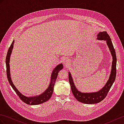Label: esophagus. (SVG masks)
<instances>
[{
    "instance_id": "1",
    "label": "esophagus",
    "mask_w": 124,
    "mask_h": 124,
    "mask_svg": "<svg viewBox=\"0 0 124 124\" xmlns=\"http://www.w3.org/2000/svg\"><path fill=\"white\" fill-rule=\"evenodd\" d=\"M69 61H68L67 60H65V61H64V65L65 66H68L69 65Z\"/></svg>"
}]
</instances>
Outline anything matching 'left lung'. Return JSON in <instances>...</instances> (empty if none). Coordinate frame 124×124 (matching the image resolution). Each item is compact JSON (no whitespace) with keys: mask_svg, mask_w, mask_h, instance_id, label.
<instances>
[{"mask_svg":"<svg viewBox=\"0 0 124 124\" xmlns=\"http://www.w3.org/2000/svg\"><path fill=\"white\" fill-rule=\"evenodd\" d=\"M98 40L106 41L107 45L113 57V61L111 70L110 74L108 80L107 82L105 85L101 88V90L94 93H82L76 88L74 83L73 81L72 76L70 72H69V82L71 85V90L74 97L80 102L87 104H92L100 103L106 97L108 93L110 87H112L113 83L115 81L116 75V55L115 49L114 48L113 44L112 43L110 37L108 34L107 32L103 31L100 32L97 35Z\"/></svg>","mask_w":124,"mask_h":124,"instance_id":"left-lung-1","label":"left lung"}]
</instances>
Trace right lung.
<instances>
[{
	"instance_id": "add662e5",
	"label": "right lung",
	"mask_w": 124,
	"mask_h": 124,
	"mask_svg": "<svg viewBox=\"0 0 124 124\" xmlns=\"http://www.w3.org/2000/svg\"><path fill=\"white\" fill-rule=\"evenodd\" d=\"M14 41H12L11 46L9 47L8 49V52L7 54L6 59V70H7V76L8 78V80L9 82V84L13 88L15 92L18 95V96L21 99V100L23 101L24 103H26L29 105H38L42 104L43 103L46 102L47 101H48L51 97L53 92L54 86L55 82L56 79L57 78L58 75V73L59 71L62 70L63 68V66L62 63L59 64L57 65L56 67L53 69L52 72L51 77V81L50 82V84L49 87H47V89L43 93L39 95H36V96H31V97H27L24 95H23L19 91L17 88L15 87L14 84H13L11 78L10 72V66H9V61H10V57L11 54V52L12 49L14 47Z\"/></svg>"
}]
</instances>
